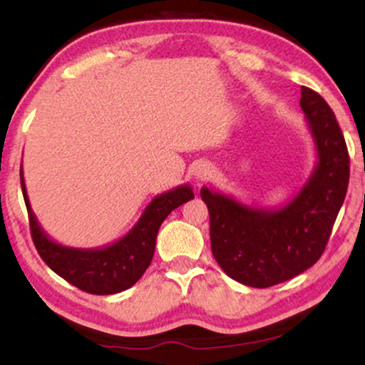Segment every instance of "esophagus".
Segmentation results:
<instances>
[{
	"instance_id": "obj_1",
	"label": "esophagus",
	"mask_w": 365,
	"mask_h": 365,
	"mask_svg": "<svg viewBox=\"0 0 365 365\" xmlns=\"http://www.w3.org/2000/svg\"><path fill=\"white\" fill-rule=\"evenodd\" d=\"M192 175L197 182H206L215 175V168L209 163H195V166L192 168Z\"/></svg>"
}]
</instances>
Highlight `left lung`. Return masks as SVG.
<instances>
[{
	"mask_svg": "<svg viewBox=\"0 0 365 365\" xmlns=\"http://www.w3.org/2000/svg\"><path fill=\"white\" fill-rule=\"evenodd\" d=\"M300 106L317 153L316 168L282 207L247 206L200 188L211 217V250L230 278L267 288L295 278L324 252L345 200L350 159L334 113L317 92L302 87Z\"/></svg>",
	"mask_w": 365,
	"mask_h": 365,
	"instance_id": "obj_1",
	"label": "left lung"
}]
</instances>
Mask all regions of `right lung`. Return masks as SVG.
<instances>
[{
    "mask_svg": "<svg viewBox=\"0 0 365 365\" xmlns=\"http://www.w3.org/2000/svg\"><path fill=\"white\" fill-rule=\"evenodd\" d=\"M20 183L37 252L58 276L92 295H111L139 282L153 261L159 226L173 209L194 199L190 185H180L154 197L137 225L123 238L99 249H75L56 244L41 228L29 202L22 168Z\"/></svg>",
    "mask_w": 365,
    "mask_h": 365,
    "instance_id": "obj_1",
    "label": "right lung"
}]
</instances>
